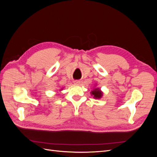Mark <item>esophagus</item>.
Here are the masks:
<instances>
[{
    "instance_id": "34e87169",
    "label": "esophagus",
    "mask_w": 157,
    "mask_h": 157,
    "mask_svg": "<svg viewBox=\"0 0 157 157\" xmlns=\"http://www.w3.org/2000/svg\"><path fill=\"white\" fill-rule=\"evenodd\" d=\"M74 83H75V84H79L80 83V80H75Z\"/></svg>"
}]
</instances>
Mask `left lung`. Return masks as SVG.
Instances as JSON below:
<instances>
[{"mask_svg": "<svg viewBox=\"0 0 157 157\" xmlns=\"http://www.w3.org/2000/svg\"><path fill=\"white\" fill-rule=\"evenodd\" d=\"M91 94L93 95L94 98H97V99L100 98L103 95L102 92H101L100 90L98 89V88H96V89H95L94 90H93V91L91 92Z\"/></svg>", "mask_w": 157, "mask_h": 157, "instance_id": "left-lung-1", "label": "left lung"}]
</instances>
